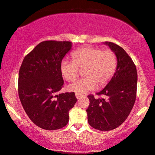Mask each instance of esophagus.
Listing matches in <instances>:
<instances>
[{
    "label": "esophagus",
    "instance_id": "obj_1",
    "mask_svg": "<svg viewBox=\"0 0 155 155\" xmlns=\"http://www.w3.org/2000/svg\"><path fill=\"white\" fill-rule=\"evenodd\" d=\"M75 97H76V98H77L78 99H80L81 98V97H82V95L79 94H77V93H75Z\"/></svg>",
    "mask_w": 155,
    "mask_h": 155
}]
</instances>
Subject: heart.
I'll return each mask as SVG.
<instances>
[{
    "instance_id": "obj_1",
    "label": "heart",
    "mask_w": 155,
    "mask_h": 155,
    "mask_svg": "<svg viewBox=\"0 0 155 155\" xmlns=\"http://www.w3.org/2000/svg\"><path fill=\"white\" fill-rule=\"evenodd\" d=\"M72 58L73 61H61V73L67 81L73 82L79 75V69H84L83 75L85 78L68 87L70 91L81 95L94 90L97 84L98 87L107 84L117 68V57L111 50L85 46L75 51Z\"/></svg>"
}]
</instances>
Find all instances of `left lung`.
Segmentation results:
<instances>
[{"mask_svg": "<svg viewBox=\"0 0 155 155\" xmlns=\"http://www.w3.org/2000/svg\"><path fill=\"white\" fill-rule=\"evenodd\" d=\"M104 44L116 54L117 68L109 83L97 93L107 99L88 95L90 105L86 111L92 128L108 131L118 128L130 114L136 99L137 73L135 65L124 48L112 42Z\"/></svg>", "mask_w": 155, "mask_h": 155, "instance_id": "left-lung-1", "label": "left lung"}]
</instances>
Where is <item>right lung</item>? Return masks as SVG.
I'll use <instances>...</instances> for the list:
<instances>
[{"label":"right lung","mask_w":155,"mask_h":155,"mask_svg":"<svg viewBox=\"0 0 155 155\" xmlns=\"http://www.w3.org/2000/svg\"><path fill=\"white\" fill-rule=\"evenodd\" d=\"M71 41H44L25 57L19 71L18 94L30 120L39 128L60 129L78 99L74 92L55 94L63 87L60 65Z\"/></svg>","instance_id":"right-lung-1"}]
</instances>
